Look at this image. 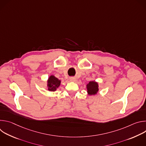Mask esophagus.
<instances>
[{
	"label": "esophagus",
	"instance_id": "1",
	"mask_svg": "<svg viewBox=\"0 0 146 146\" xmlns=\"http://www.w3.org/2000/svg\"><path fill=\"white\" fill-rule=\"evenodd\" d=\"M70 81L74 82V81H76V78H74V77H71V78H70Z\"/></svg>",
	"mask_w": 146,
	"mask_h": 146
}]
</instances>
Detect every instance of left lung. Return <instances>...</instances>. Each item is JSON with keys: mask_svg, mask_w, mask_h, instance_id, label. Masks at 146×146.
<instances>
[{"mask_svg": "<svg viewBox=\"0 0 146 146\" xmlns=\"http://www.w3.org/2000/svg\"><path fill=\"white\" fill-rule=\"evenodd\" d=\"M87 92L88 95H95L99 92V84L98 82L93 80L90 81L86 85Z\"/></svg>", "mask_w": 146, "mask_h": 146, "instance_id": "left-lung-1", "label": "left lung"}]
</instances>
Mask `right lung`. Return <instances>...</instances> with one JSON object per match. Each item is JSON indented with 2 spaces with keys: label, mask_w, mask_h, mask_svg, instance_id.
I'll use <instances>...</instances> for the list:
<instances>
[{
  "label": "right lung",
  "mask_w": 146,
  "mask_h": 146,
  "mask_svg": "<svg viewBox=\"0 0 146 146\" xmlns=\"http://www.w3.org/2000/svg\"><path fill=\"white\" fill-rule=\"evenodd\" d=\"M47 86L48 87L47 90L49 91H55L59 87L61 81L55 77L54 75L51 74L49 76L47 81Z\"/></svg>",
  "instance_id": "obj_1"
}]
</instances>
